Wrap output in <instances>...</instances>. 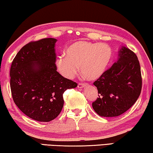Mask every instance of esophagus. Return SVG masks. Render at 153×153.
I'll return each instance as SVG.
<instances>
[{
	"mask_svg": "<svg viewBox=\"0 0 153 153\" xmlns=\"http://www.w3.org/2000/svg\"><path fill=\"white\" fill-rule=\"evenodd\" d=\"M84 85H85V83H78V85H77V86H78V88H82L84 87Z\"/></svg>",
	"mask_w": 153,
	"mask_h": 153,
	"instance_id": "1",
	"label": "esophagus"
}]
</instances>
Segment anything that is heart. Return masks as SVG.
Here are the masks:
<instances>
[{
    "label": "heart",
    "mask_w": 153,
    "mask_h": 153,
    "mask_svg": "<svg viewBox=\"0 0 153 153\" xmlns=\"http://www.w3.org/2000/svg\"><path fill=\"white\" fill-rule=\"evenodd\" d=\"M112 50L106 44L78 41L67 48L65 56H58L56 66L62 76L72 79L79 67L88 80L97 79L105 72L112 58Z\"/></svg>",
    "instance_id": "b5f03b06"
}]
</instances>
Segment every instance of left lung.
I'll return each instance as SVG.
<instances>
[{
	"label": "left lung",
	"instance_id": "left-lung-1",
	"mask_svg": "<svg viewBox=\"0 0 153 153\" xmlns=\"http://www.w3.org/2000/svg\"><path fill=\"white\" fill-rule=\"evenodd\" d=\"M119 56L118 61L93 83L99 97L92 105L100 116H120L134 104L141 94V67L137 55L123 47Z\"/></svg>",
	"mask_w": 153,
	"mask_h": 153
}]
</instances>
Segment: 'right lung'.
Masks as SVG:
<instances>
[{
    "instance_id": "1",
    "label": "right lung",
    "mask_w": 153,
    "mask_h": 153,
    "mask_svg": "<svg viewBox=\"0 0 153 153\" xmlns=\"http://www.w3.org/2000/svg\"><path fill=\"white\" fill-rule=\"evenodd\" d=\"M44 38L24 46L10 68V88L14 103L25 115L39 122H49L61 111L62 95L77 86L57 71L55 44Z\"/></svg>"
}]
</instances>
